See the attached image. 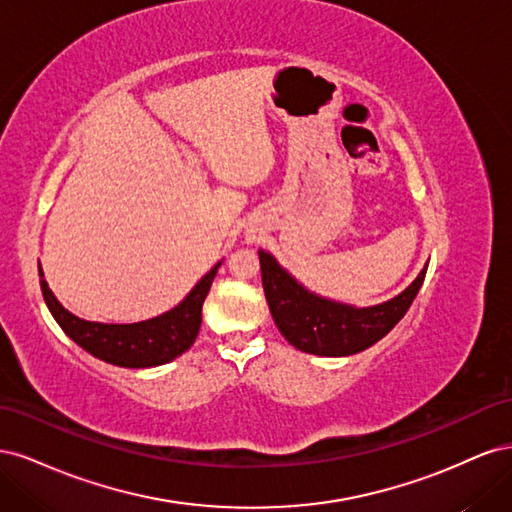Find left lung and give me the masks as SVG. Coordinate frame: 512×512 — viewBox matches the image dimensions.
Returning <instances> with one entry per match:
<instances>
[{
    "label": "left lung",
    "instance_id": "obj_1",
    "mask_svg": "<svg viewBox=\"0 0 512 512\" xmlns=\"http://www.w3.org/2000/svg\"><path fill=\"white\" fill-rule=\"evenodd\" d=\"M258 256L262 288L277 329L294 348L318 356H348L374 346L404 318L427 273L425 265L391 301L352 307L305 290L269 252L258 250Z\"/></svg>",
    "mask_w": 512,
    "mask_h": 512
}]
</instances>
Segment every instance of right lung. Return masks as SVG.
Wrapping results in <instances>:
<instances>
[{
  "label": "right lung",
  "instance_id": "obj_1",
  "mask_svg": "<svg viewBox=\"0 0 512 512\" xmlns=\"http://www.w3.org/2000/svg\"><path fill=\"white\" fill-rule=\"evenodd\" d=\"M220 265L222 262H218V265L190 290L188 297H185L177 307L170 309V312L132 324L89 322L70 314L68 309L55 299L53 290L44 280L40 265L38 273L44 303L72 342H76L83 350L94 354L96 359L104 363L143 369L170 363L185 350H190L200 331V322H203V303L207 299L213 277L218 273Z\"/></svg>",
  "mask_w": 512,
  "mask_h": 512
}]
</instances>
